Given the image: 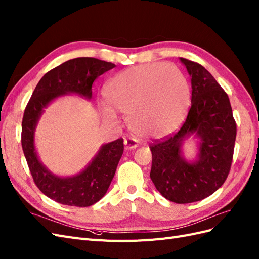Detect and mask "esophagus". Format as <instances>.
I'll return each instance as SVG.
<instances>
[{
  "instance_id": "obj_1",
  "label": "esophagus",
  "mask_w": 259,
  "mask_h": 259,
  "mask_svg": "<svg viewBox=\"0 0 259 259\" xmlns=\"http://www.w3.org/2000/svg\"><path fill=\"white\" fill-rule=\"evenodd\" d=\"M123 144H124L125 150H134V149H137L138 145H139L138 142L136 141L135 139H125Z\"/></svg>"
}]
</instances>
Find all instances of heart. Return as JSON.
Segmentation results:
<instances>
[{
    "instance_id": "heart-1",
    "label": "heart",
    "mask_w": 259,
    "mask_h": 259,
    "mask_svg": "<svg viewBox=\"0 0 259 259\" xmlns=\"http://www.w3.org/2000/svg\"><path fill=\"white\" fill-rule=\"evenodd\" d=\"M107 104L103 115L114 119L118 110L127 114L135 134L159 138L171 134L186 118L191 88L183 72L169 63H152L124 69L104 88Z\"/></svg>"
}]
</instances>
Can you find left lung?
Instances as JSON below:
<instances>
[{
  "instance_id": "obj_1",
  "label": "left lung",
  "mask_w": 259,
  "mask_h": 259,
  "mask_svg": "<svg viewBox=\"0 0 259 259\" xmlns=\"http://www.w3.org/2000/svg\"><path fill=\"white\" fill-rule=\"evenodd\" d=\"M191 77V108L172 137L155 141L150 177L159 193L170 202L202 201L216 192L230 171L236 124L230 101L202 65L180 57ZM191 135L199 139L195 161L184 158L182 146Z\"/></svg>"
}]
</instances>
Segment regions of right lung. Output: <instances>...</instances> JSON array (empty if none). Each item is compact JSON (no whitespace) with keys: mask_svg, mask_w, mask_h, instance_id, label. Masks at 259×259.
Listing matches in <instances>:
<instances>
[{"mask_svg":"<svg viewBox=\"0 0 259 259\" xmlns=\"http://www.w3.org/2000/svg\"><path fill=\"white\" fill-rule=\"evenodd\" d=\"M115 64L93 57L69 60L44 75L26 106L21 123V145L36 187L53 201L68 206L88 207L105 195L123 153V140L103 144L82 171L60 177L44 166L34 145V132L44 108L66 94L92 99V84Z\"/></svg>","mask_w":259,"mask_h":259,"instance_id":"obj_1","label":"right lung"}]
</instances>
